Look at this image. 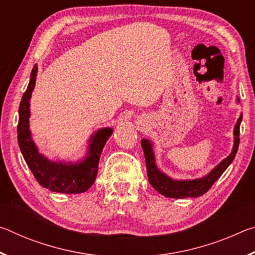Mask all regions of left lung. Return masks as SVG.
Wrapping results in <instances>:
<instances>
[{
    "mask_svg": "<svg viewBox=\"0 0 255 255\" xmlns=\"http://www.w3.org/2000/svg\"><path fill=\"white\" fill-rule=\"evenodd\" d=\"M237 102H240V99L237 97ZM243 115L241 114L240 118L237 119L236 125L234 127V145H233L232 152L226 158L216 165L206 176H202L200 179L193 180H175L170 178L164 172L158 169L156 165V159L153 150V143L146 138L140 140L141 147L144 150L146 167H147V176L149 183L156 190L158 193L165 196L167 198H175V199H184V198H197L206 193L211 188L216 180L219 179L225 170L231 165L233 159L235 158L240 144V126L242 123Z\"/></svg>",
    "mask_w": 255,
    "mask_h": 255,
    "instance_id": "8db88e82",
    "label": "left lung"
}]
</instances>
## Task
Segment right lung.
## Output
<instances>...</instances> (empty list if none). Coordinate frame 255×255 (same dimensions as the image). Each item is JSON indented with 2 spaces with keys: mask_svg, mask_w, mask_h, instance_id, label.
I'll return each mask as SVG.
<instances>
[{
  "mask_svg": "<svg viewBox=\"0 0 255 255\" xmlns=\"http://www.w3.org/2000/svg\"><path fill=\"white\" fill-rule=\"evenodd\" d=\"M38 67L33 66L28 88L19 107L18 143L29 169L40 185L58 193L85 192L96 181L102 149L114 129L106 127L93 133L89 140L85 156L76 162L51 161L38 150L29 127L30 98L36 85Z\"/></svg>",
  "mask_w": 255,
  "mask_h": 255,
  "instance_id": "right-lung-1",
  "label": "right lung"
}]
</instances>
